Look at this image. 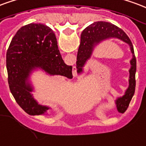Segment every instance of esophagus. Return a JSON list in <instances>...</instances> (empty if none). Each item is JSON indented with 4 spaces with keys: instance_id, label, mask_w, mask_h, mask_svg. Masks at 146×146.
<instances>
[{
    "instance_id": "obj_1",
    "label": "esophagus",
    "mask_w": 146,
    "mask_h": 146,
    "mask_svg": "<svg viewBox=\"0 0 146 146\" xmlns=\"http://www.w3.org/2000/svg\"><path fill=\"white\" fill-rule=\"evenodd\" d=\"M75 71H76V70H74V72H75ZM74 74H76V73H74ZM73 76H76V75H73Z\"/></svg>"
}]
</instances>
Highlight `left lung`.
Returning <instances> with one entry per match:
<instances>
[{
  "instance_id": "8db88e82",
  "label": "left lung",
  "mask_w": 146,
  "mask_h": 146,
  "mask_svg": "<svg viewBox=\"0 0 146 146\" xmlns=\"http://www.w3.org/2000/svg\"><path fill=\"white\" fill-rule=\"evenodd\" d=\"M110 38H117L128 44L132 53V59L130 61L131 66L129 70V87L126 90L125 94L121 98H117L116 100L117 111L121 113H124L128 109L131 100L135 94L136 59L135 56L133 45L122 29H119L113 24L105 21H97L84 29L81 34L80 45L77 52L76 69L78 73H81L84 64L90 58L94 46L101 41Z\"/></svg>"
}]
</instances>
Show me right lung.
<instances>
[{
    "label": "right lung",
    "instance_id": "1",
    "mask_svg": "<svg viewBox=\"0 0 146 146\" xmlns=\"http://www.w3.org/2000/svg\"><path fill=\"white\" fill-rule=\"evenodd\" d=\"M6 66L10 90L18 105L30 115L48 110L31 94L32 88L27 80L32 70L41 68L51 75L73 78V68L62 60L56 35L42 24H29L16 32L6 54Z\"/></svg>",
    "mask_w": 146,
    "mask_h": 146
}]
</instances>
